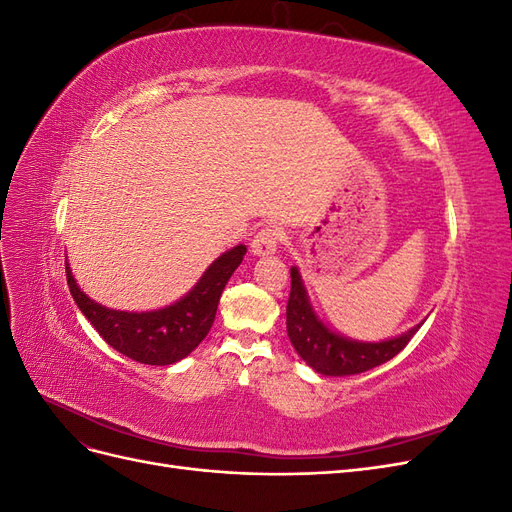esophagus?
<instances>
[{"label":"esophagus","instance_id":"1","mask_svg":"<svg viewBox=\"0 0 512 512\" xmlns=\"http://www.w3.org/2000/svg\"><path fill=\"white\" fill-rule=\"evenodd\" d=\"M280 239H282L280 228L267 226L260 232H256V237L250 243V250L254 256H271V254H275L277 245H280Z\"/></svg>","mask_w":512,"mask_h":512}]
</instances>
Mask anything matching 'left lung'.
I'll return each mask as SVG.
<instances>
[{"instance_id":"8db88e82","label":"left lung","mask_w":512,"mask_h":512,"mask_svg":"<svg viewBox=\"0 0 512 512\" xmlns=\"http://www.w3.org/2000/svg\"><path fill=\"white\" fill-rule=\"evenodd\" d=\"M421 324L384 342H356V339L337 335L316 316L299 269H290V297L286 305L288 337L301 359L318 374L352 376L391 361L408 346Z\"/></svg>"}]
</instances>
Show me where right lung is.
Listing matches in <instances>:
<instances>
[{
	"label": "right lung",
	"mask_w": 512,
	"mask_h": 512,
	"mask_svg": "<svg viewBox=\"0 0 512 512\" xmlns=\"http://www.w3.org/2000/svg\"><path fill=\"white\" fill-rule=\"evenodd\" d=\"M245 245H235L213 260L196 286L177 303L153 312H119L108 309L76 286L66 262V277L74 303L104 342L128 359L145 365H173L185 359L211 331L222 290L241 265Z\"/></svg>",
	"instance_id": "1"
}]
</instances>
